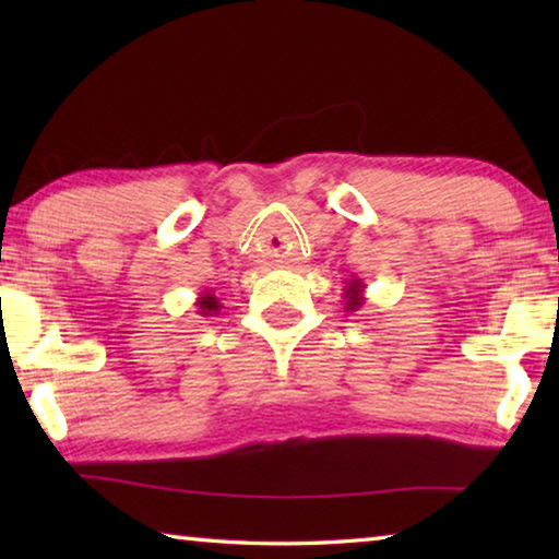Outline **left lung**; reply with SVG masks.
<instances>
[{
    "label": "left lung",
    "instance_id": "1",
    "mask_svg": "<svg viewBox=\"0 0 559 559\" xmlns=\"http://www.w3.org/2000/svg\"><path fill=\"white\" fill-rule=\"evenodd\" d=\"M343 290H345L343 296H345V308L347 310H357L365 302V283H362V278H347Z\"/></svg>",
    "mask_w": 559,
    "mask_h": 559
}]
</instances>
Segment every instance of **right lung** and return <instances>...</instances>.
<instances>
[{
    "label": "right lung",
    "mask_w": 559,
    "mask_h": 559,
    "mask_svg": "<svg viewBox=\"0 0 559 559\" xmlns=\"http://www.w3.org/2000/svg\"><path fill=\"white\" fill-rule=\"evenodd\" d=\"M194 306H197V313H200V316H216V310L222 308V300L212 288H206L202 296L197 298Z\"/></svg>",
    "instance_id": "add662e5"
}]
</instances>
